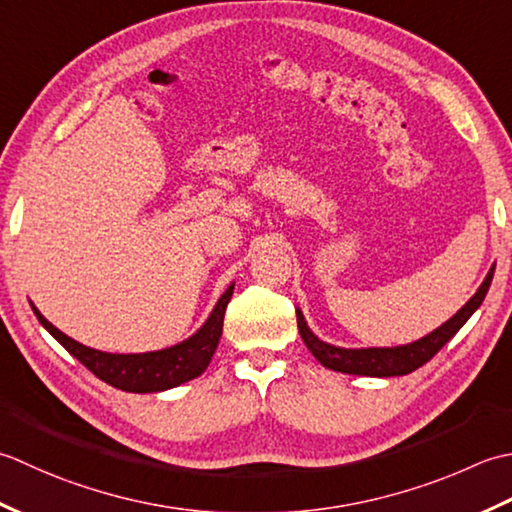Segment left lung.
I'll list each match as a JSON object with an SVG mask.
<instances>
[{
	"instance_id": "obj_1",
	"label": "left lung",
	"mask_w": 512,
	"mask_h": 512,
	"mask_svg": "<svg viewBox=\"0 0 512 512\" xmlns=\"http://www.w3.org/2000/svg\"><path fill=\"white\" fill-rule=\"evenodd\" d=\"M493 274H495V267H490L484 283L475 291V296L468 300L453 318H448L444 325H440L431 333H426L424 338L409 344H398V347H360V349L336 347V344L320 340L316 333L309 329L302 311L296 309L300 338L305 340L307 349L314 353V358L322 364V367H327L331 371H340L349 375H367V378H395V375H406L429 362L435 353L466 325V320L471 318L479 309V305L484 302L488 287L493 283Z\"/></svg>"
}]
</instances>
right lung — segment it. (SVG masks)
I'll return each instance as SVG.
<instances>
[{"label": "right lung", "mask_w": 512, "mask_h": 512, "mask_svg": "<svg viewBox=\"0 0 512 512\" xmlns=\"http://www.w3.org/2000/svg\"><path fill=\"white\" fill-rule=\"evenodd\" d=\"M234 283L229 285L223 296L212 309V314L198 327L190 338L179 344L165 347L161 351H145V353H108L86 347L77 340L59 331L52 322H48L41 311L30 302L37 320L41 322L52 338L64 347L72 358H77L83 367L90 369L99 380L114 389L128 393H161L179 387V384L198 378L210 364L218 340L223 336V318L227 302L232 300Z\"/></svg>", "instance_id": "1"}]
</instances>
